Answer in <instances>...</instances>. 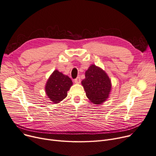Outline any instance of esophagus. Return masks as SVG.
<instances>
[{
	"instance_id": "1",
	"label": "esophagus",
	"mask_w": 156,
	"mask_h": 156,
	"mask_svg": "<svg viewBox=\"0 0 156 156\" xmlns=\"http://www.w3.org/2000/svg\"><path fill=\"white\" fill-rule=\"evenodd\" d=\"M74 81H75V83H80L81 82V78H80V76H78L76 79H75Z\"/></svg>"
}]
</instances>
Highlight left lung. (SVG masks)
I'll use <instances>...</instances> for the list:
<instances>
[{
	"mask_svg": "<svg viewBox=\"0 0 156 156\" xmlns=\"http://www.w3.org/2000/svg\"><path fill=\"white\" fill-rule=\"evenodd\" d=\"M87 97L95 104H101L108 97L111 90V81L106 73L100 68L93 65L85 73L82 80Z\"/></svg>",
	"mask_w": 156,
	"mask_h": 156,
	"instance_id": "1",
	"label": "left lung"
}]
</instances>
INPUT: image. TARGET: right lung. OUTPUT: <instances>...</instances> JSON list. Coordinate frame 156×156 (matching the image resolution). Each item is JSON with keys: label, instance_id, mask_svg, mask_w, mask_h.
<instances>
[{"label": "right lung", "instance_id": "add662e5", "mask_svg": "<svg viewBox=\"0 0 156 156\" xmlns=\"http://www.w3.org/2000/svg\"><path fill=\"white\" fill-rule=\"evenodd\" d=\"M72 85L73 82L68 76L55 70L46 83V95L52 103H58L66 97L67 91Z\"/></svg>", "mask_w": 156, "mask_h": 156}]
</instances>
